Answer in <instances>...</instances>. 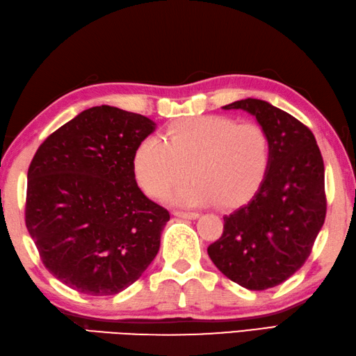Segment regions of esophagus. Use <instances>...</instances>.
<instances>
[{"instance_id": "esophagus-1", "label": "esophagus", "mask_w": 356, "mask_h": 356, "mask_svg": "<svg viewBox=\"0 0 356 356\" xmlns=\"http://www.w3.org/2000/svg\"><path fill=\"white\" fill-rule=\"evenodd\" d=\"M174 216L184 218V219H196L199 218V213H188V211H174Z\"/></svg>"}]
</instances>
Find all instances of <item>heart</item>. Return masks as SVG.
<instances>
[{"instance_id": "obj_1", "label": "heart", "mask_w": 356, "mask_h": 356, "mask_svg": "<svg viewBox=\"0 0 356 356\" xmlns=\"http://www.w3.org/2000/svg\"><path fill=\"white\" fill-rule=\"evenodd\" d=\"M273 147L263 126L222 115L184 118L166 129L165 138L147 137L134 154V174L147 196L195 207L218 204L236 209L257 195L268 176Z\"/></svg>"}]
</instances>
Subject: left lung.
Wrapping results in <instances>:
<instances>
[{
	"instance_id": "8db88e82",
	"label": "left lung",
	"mask_w": 356,
	"mask_h": 356,
	"mask_svg": "<svg viewBox=\"0 0 356 356\" xmlns=\"http://www.w3.org/2000/svg\"><path fill=\"white\" fill-rule=\"evenodd\" d=\"M222 108L254 115L269 135L273 157L261 188L224 216L222 235L207 252L243 288H274L303 266L324 225V160L313 132L269 102L248 98Z\"/></svg>"
}]
</instances>
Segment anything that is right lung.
<instances>
[{"label":"right lung","instance_id":"add662e5","mask_svg":"<svg viewBox=\"0 0 356 356\" xmlns=\"http://www.w3.org/2000/svg\"><path fill=\"white\" fill-rule=\"evenodd\" d=\"M154 131L143 115L92 107L32 159L26 227L44 268L71 289L118 294L156 258L170 213L143 195L134 174V154Z\"/></svg>","mask_w":356,"mask_h":356}]
</instances>
